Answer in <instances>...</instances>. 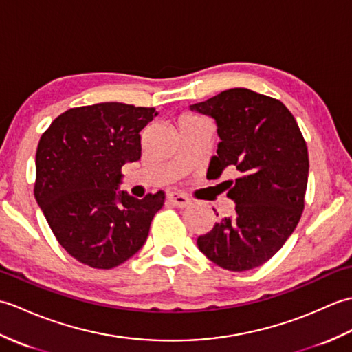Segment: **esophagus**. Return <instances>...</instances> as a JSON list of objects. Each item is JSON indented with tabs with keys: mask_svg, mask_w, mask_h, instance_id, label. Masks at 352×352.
I'll list each match as a JSON object with an SVG mask.
<instances>
[{
	"mask_svg": "<svg viewBox=\"0 0 352 352\" xmlns=\"http://www.w3.org/2000/svg\"><path fill=\"white\" fill-rule=\"evenodd\" d=\"M167 199H168L171 205L176 206V208H186V206L191 205V200L186 196H184V194H181V192H168Z\"/></svg>",
	"mask_w": 352,
	"mask_h": 352,
	"instance_id": "obj_1",
	"label": "esophagus"
}]
</instances>
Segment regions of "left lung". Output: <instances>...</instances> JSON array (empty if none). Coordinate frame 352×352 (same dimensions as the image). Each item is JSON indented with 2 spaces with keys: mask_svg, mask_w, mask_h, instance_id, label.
Returning <instances> with one entry per match:
<instances>
[{
  "mask_svg": "<svg viewBox=\"0 0 352 352\" xmlns=\"http://www.w3.org/2000/svg\"><path fill=\"white\" fill-rule=\"evenodd\" d=\"M191 110L212 117L221 142L209 170H236L228 197L236 203L206 235L200 252L218 267L247 271L270 261L298 224L309 177V153L295 117L278 99L230 89Z\"/></svg>",
  "mask_w": 352,
  "mask_h": 352,
  "instance_id": "8db88e82",
  "label": "left lung"
}]
</instances>
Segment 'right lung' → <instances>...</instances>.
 <instances>
[{
    "label": "right lung",
    "mask_w": 352,
    "mask_h": 352,
    "mask_svg": "<svg viewBox=\"0 0 352 352\" xmlns=\"http://www.w3.org/2000/svg\"><path fill=\"white\" fill-rule=\"evenodd\" d=\"M155 108L76 107L46 129L36 152L34 197L58 244L78 262L110 270L134 256L166 194L119 191L122 167L142 156L140 132Z\"/></svg>",
    "instance_id": "1"
}]
</instances>
